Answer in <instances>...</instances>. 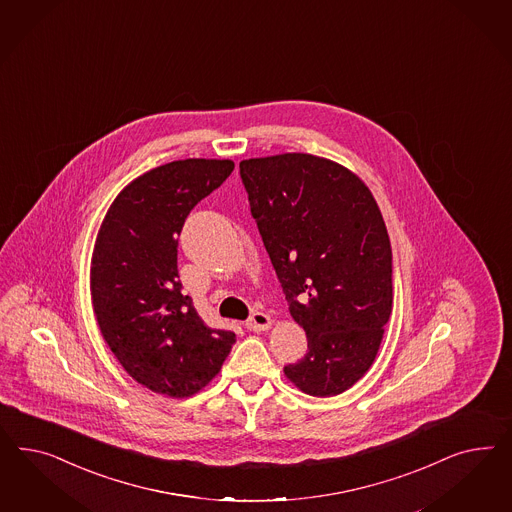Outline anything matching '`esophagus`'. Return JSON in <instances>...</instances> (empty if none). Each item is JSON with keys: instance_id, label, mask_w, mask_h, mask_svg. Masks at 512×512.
Returning a JSON list of instances; mask_svg holds the SVG:
<instances>
[{"instance_id": "1", "label": "esophagus", "mask_w": 512, "mask_h": 512, "mask_svg": "<svg viewBox=\"0 0 512 512\" xmlns=\"http://www.w3.org/2000/svg\"><path fill=\"white\" fill-rule=\"evenodd\" d=\"M249 330H253V332H264V330H268L270 326H272V319L263 313V311H255L251 317L248 319V323H246Z\"/></svg>"}]
</instances>
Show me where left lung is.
<instances>
[{
	"mask_svg": "<svg viewBox=\"0 0 512 512\" xmlns=\"http://www.w3.org/2000/svg\"><path fill=\"white\" fill-rule=\"evenodd\" d=\"M251 214L308 353L283 368L304 394L330 398L372 368L392 313V249L372 191L311 154L240 163Z\"/></svg>",
	"mask_w": 512,
	"mask_h": 512,
	"instance_id": "1",
	"label": "left lung"
}]
</instances>
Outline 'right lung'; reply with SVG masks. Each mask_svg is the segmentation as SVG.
<instances>
[{
	"label": "right lung",
	"mask_w": 512,
	"mask_h": 512,
	"mask_svg": "<svg viewBox=\"0 0 512 512\" xmlns=\"http://www.w3.org/2000/svg\"><path fill=\"white\" fill-rule=\"evenodd\" d=\"M231 159H180L140 174L110 204L93 246V315L110 351L142 387L169 398L216 377L236 336L204 325L178 281V236Z\"/></svg>",
	"instance_id": "1"
}]
</instances>
